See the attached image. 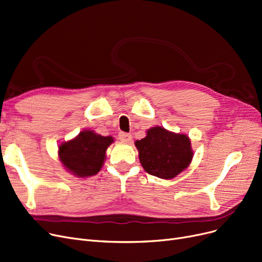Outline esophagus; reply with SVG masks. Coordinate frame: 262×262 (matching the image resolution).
<instances>
[{"mask_svg":"<svg viewBox=\"0 0 262 262\" xmlns=\"http://www.w3.org/2000/svg\"><path fill=\"white\" fill-rule=\"evenodd\" d=\"M119 139L122 141V142H130L133 137L130 134H127V133H120L119 134Z\"/></svg>","mask_w":262,"mask_h":262,"instance_id":"esophagus-1","label":"esophagus"}]
</instances>
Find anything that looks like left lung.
<instances>
[{
    "mask_svg": "<svg viewBox=\"0 0 262 262\" xmlns=\"http://www.w3.org/2000/svg\"><path fill=\"white\" fill-rule=\"evenodd\" d=\"M135 145L145 171L165 180L172 179L185 170L194 155L188 136L161 126L147 129L145 138L137 140Z\"/></svg>",
    "mask_w": 262,
    "mask_h": 262,
    "instance_id": "8db88e82",
    "label": "left lung"
}]
</instances>
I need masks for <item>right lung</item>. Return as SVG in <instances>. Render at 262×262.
Here are the masks:
<instances>
[{
    "label": "right lung",
    "mask_w": 262,
    "mask_h": 262,
    "mask_svg": "<svg viewBox=\"0 0 262 262\" xmlns=\"http://www.w3.org/2000/svg\"><path fill=\"white\" fill-rule=\"evenodd\" d=\"M113 138L104 137L93 130L80 132L74 139L59 145L60 161L71 173L88 178L98 173L106 158V150Z\"/></svg>",
    "instance_id": "add662e5"
}]
</instances>
